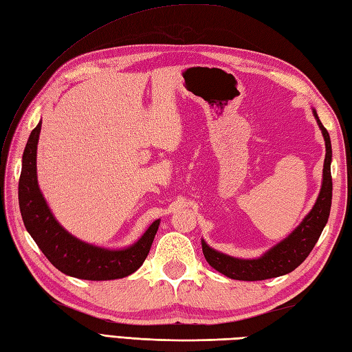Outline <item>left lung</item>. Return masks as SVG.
<instances>
[{
	"mask_svg": "<svg viewBox=\"0 0 352 352\" xmlns=\"http://www.w3.org/2000/svg\"><path fill=\"white\" fill-rule=\"evenodd\" d=\"M314 116L320 126L324 141H325V160L322 169V186L318 195L314 208L303 219L296 230H294L287 239L282 240L274 248L265 252L263 256L256 259H240L232 258L225 253H220L211 249L208 244L202 240V252L207 263L217 270L219 273L225 274L230 279L235 280H265L272 277H279L291 273L296 270L312 252L315 244L320 239L324 226L329 220L331 208V141L327 129L318 118V113L314 109Z\"/></svg>",
	"mask_w": 352,
	"mask_h": 352,
	"instance_id": "obj_1",
	"label": "left lung"
}]
</instances>
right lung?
Returning <instances> with one entry per match:
<instances>
[{
    "label": "right lung",
    "instance_id": "1",
    "mask_svg": "<svg viewBox=\"0 0 352 352\" xmlns=\"http://www.w3.org/2000/svg\"><path fill=\"white\" fill-rule=\"evenodd\" d=\"M42 122L32 130L22 156L19 208L23 225L55 268L85 280H112L135 273L144 264L156 235L160 219L132 246L111 250L80 241L56 222L37 183V144Z\"/></svg>",
    "mask_w": 352,
    "mask_h": 352
}]
</instances>
